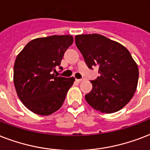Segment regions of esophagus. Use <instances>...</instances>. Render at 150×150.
<instances>
[{
    "label": "esophagus",
    "mask_w": 150,
    "mask_h": 150,
    "mask_svg": "<svg viewBox=\"0 0 150 150\" xmlns=\"http://www.w3.org/2000/svg\"><path fill=\"white\" fill-rule=\"evenodd\" d=\"M83 80H84V79H76V82H78V83H81V82H82Z\"/></svg>",
    "instance_id": "obj_1"
}]
</instances>
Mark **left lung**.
Returning a JSON list of instances; mask_svg holds the SVG:
<instances>
[{"label": "left lung", "mask_w": 150, "mask_h": 150, "mask_svg": "<svg viewBox=\"0 0 150 150\" xmlns=\"http://www.w3.org/2000/svg\"><path fill=\"white\" fill-rule=\"evenodd\" d=\"M76 47L90 69L98 66L100 76L85 96L87 103L101 112L112 113L129 103L136 91L139 68L129 51L121 44L93 34L76 35Z\"/></svg>", "instance_id": "8db88e82"}]
</instances>
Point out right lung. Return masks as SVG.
<instances>
[{
  "label": "right lung",
  "instance_id": "add662e5",
  "mask_svg": "<svg viewBox=\"0 0 150 150\" xmlns=\"http://www.w3.org/2000/svg\"><path fill=\"white\" fill-rule=\"evenodd\" d=\"M73 42L72 35L36 38L16 57L14 84L21 102L31 112L48 116L59 110L64 103L75 78L58 76L54 73Z\"/></svg>",
  "mask_w": 150,
  "mask_h": 150
}]
</instances>
